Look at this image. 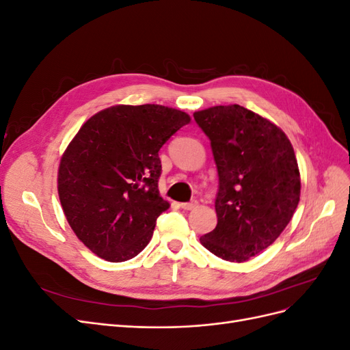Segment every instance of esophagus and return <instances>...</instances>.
Masks as SVG:
<instances>
[{
  "label": "esophagus",
  "instance_id": "1",
  "mask_svg": "<svg viewBox=\"0 0 350 350\" xmlns=\"http://www.w3.org/2000/svg\"><path fill=\"white\" fill-rule=\"evenodd\" d=\"M198 206V201L197 200H193V201H189V203H183L181 204V208H184V210H193V208H196Z\"/></svg>",
  "mask_w": 350,
  "mask_h": 350
}]
</instances>
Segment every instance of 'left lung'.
<instances>
[{"label": "left lung", "mask_w": 350, "mask_h": 350, "mask_svg": "<svg viewBox=\"0 0 350 350\" xmlns=\"http://www.w3.org/2000/svg\"><path fill=\"white\" fill-rule=\"evenodd\" d=\"M219 174L216 228L200 238L216 257L243 262L270 247L301 197L293 147L276 124L239 105L194 112Z\"/></svg>", "instance_id": "obj_1"}]
</instances>
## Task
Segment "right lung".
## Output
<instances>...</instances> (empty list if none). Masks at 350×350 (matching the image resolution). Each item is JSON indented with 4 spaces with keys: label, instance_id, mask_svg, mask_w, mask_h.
<instances>
[{
    "label": "right lung",
    "instance_id": "right-lung-1",
    "mask_svg": "<svg viewBox=\"0 0 350 350\" xmlns=\"http://www.w3.org/2000/svg\"><path fill=\"white\" fill-rule=\"evenodd\" d=\"M189 115L162 105H115L81 125L58 167V196L74 234L98 257L140 254L169 203L159 194L161 147Z\"/></svg>",
    "mask_w": 350,
    "mask_h": 350
}]
</instances>
